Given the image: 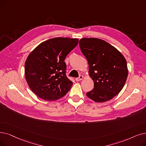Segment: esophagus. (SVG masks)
Masks as SVG:
<instances>
[{
  "mask_svg": "<svg viewBox=\"0 0 146 146\" xmlns=\"http://www.w3.org/2000/svg\"><path fill=\"white\" fill-rule=\"evenodd\" d=\"M82 79H83V76H82V75H80V76H79V78H76L75 79V80H76V81H77V82H79V81H80V80H81Z\"/></svg>",
  "mask_w": 146,
  "mask_h": 146,
  "instance_id": "1",
  "label": "esophagus"
}]
</instances>
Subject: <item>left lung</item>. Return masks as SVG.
Masks as SVG:
<instances>
[{
    "mask_svg": "<svg viewBox=\"0 0 146 146\" xmlns=\"http://www.w3.org/2000/svg\"><path fill=\"white\" fill-rule=\"evenodd\" d=\"M79 46L88 60L89 75L94 84L93 90L86 93L87 97L102 103L117 96L128 74L123 55L109 43L97 38L81 39Z\"/></svg>",
    "mask_w": 146,
    "mask_h": 146,
    "instance_id": "left-lung-1",
    "label": "left lung"
}]
</instances>
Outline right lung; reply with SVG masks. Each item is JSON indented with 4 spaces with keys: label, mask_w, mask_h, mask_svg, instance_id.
<instances>
[{
    "label": "right lung",
    "mask_w": 146,
    "mask_h": 146,
    "mask_svg": "<svg viewBox=\"0 0 146 146\" xmlns=\"http://www.w3.org/2000/svg\"><path fill=\"white\" fill-rule=\"evenodd\" d=\"M78 42V39L52 38L39 44L29 54L25 62V77L38 97L54 101L70 90L73 82L66 74L64 60Z\"/></svg>",
    "instance_id": "right-lung-1"
}]
</instances>
